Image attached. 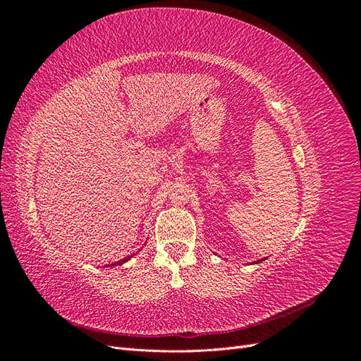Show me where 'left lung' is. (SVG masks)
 Wrapping results in <instances>:
<instances>
[{"label": "left lung", "instance_id": "left-lung-1", "mask_svg": "<svg viewBox=\"0 0 361 361\" xmlns=\"http://www.w3.org/2000/svg\"><path fill=\"white\" fill-rule=\"evenodd\" d=\"M262 260H265V259H260V260H257V262H255V264H259V262H262Z\"/></svg>", "mask_w": 361, "mask_h": 361}]
</instances>
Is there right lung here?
<instances>
[{
    "mask_svg": "<svg viewBox=\"0 0 361 361\" xmlns=\"http://www.w3.org/2000/svg\"><path fill=\"white\" fill-rule=\"evenodd\" d=\"M130 257H133V256H128V257H125V259H122V260H117V262H114L113 267H114V265H122V264H125V262H128Z\"/></svg>",
    "mask_w": 361,
    "mask_h": 361,
    "instance_id": "add662e5",
    "label": "right lung"
}]
</instances>
